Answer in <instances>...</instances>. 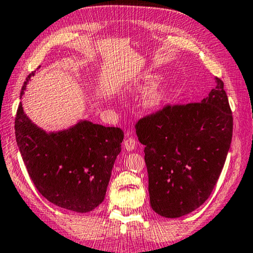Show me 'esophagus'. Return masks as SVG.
Here are the masks:
<instances>
[{"instance_id":"1","label":"esophagus","mask_w":253,"mask_h":253,"mask_svg":"<svg viewBox=\"0 0 253 253\" xmlns=\"http://www.w3.org/2000/svg\"><path fill=\"white\" fill-rule=\"evenodd\" d=\"M135 146H136V141H135L133 137L127 138L126 141L124 142V147H125V150L128 151V152L133 151L134 148H135Z\"/></svg>"}]
</instances>
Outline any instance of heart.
<instances>
[{
    "mask_svg": "<svg viewBox=\"0 0 253 253\" xmlns=\"http://www.w3.org/2000/svg\"><path fill=\"white\" fill-rule=\"evenodd\" d=\"M159 76L156 75H147L144 78L141 82L136 83L135 85L131 87L134 92H139V93H144L153 89V87L159 82ZM170 98V91L167 86H159L155 90L151 92L144 100V108L146 110L155 112L161 110L162 108L167 105Z\"/></svg>",
    "mask_w": 253,
    "mask_h": 253,
    "instance_id": "heart-1",
    "label": "heart"
}]
</instances>
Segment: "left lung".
Returning <instances> with one entry per match:
<instances>
[{
	"label": "left lung",
	"instance_id": "8db88e82",
	"mask_svg": "<svg viewBox=\"0 0 253 253\" xmlns=\"http://www.w3.org/2000/svg\"><path fill=\"white\" fill-rule=\"evenodd\" d=\"M215 82L199 103L166 107L136 124L145 146L151 206L163 217H181L202 206L225 163L233 118L223 81Z\"/></svg>",
	"mask_w": 253,
	"mask_h": 253
}]
</instances>
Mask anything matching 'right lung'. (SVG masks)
<instances>
[{
	"mask_svg": "<svg viewBox=\"0 0 253 253\" xmlns=\"http://www.w3.org/2000/svg\"><path fill=\"white\" fill-rule=\"evenodd\" d=\"M35 72L23 83L20 99ZM14 129L28 173L48 202L76 213L93 211L103 202L122 151L120 128L80 119L69 128L46 131L28 117L20 103Z\"/></svg>",
	"mask_w": 253,
	"mask_h": 253,
	"instance_id": "1",
	"label": "right lung"
}]
</instances>
